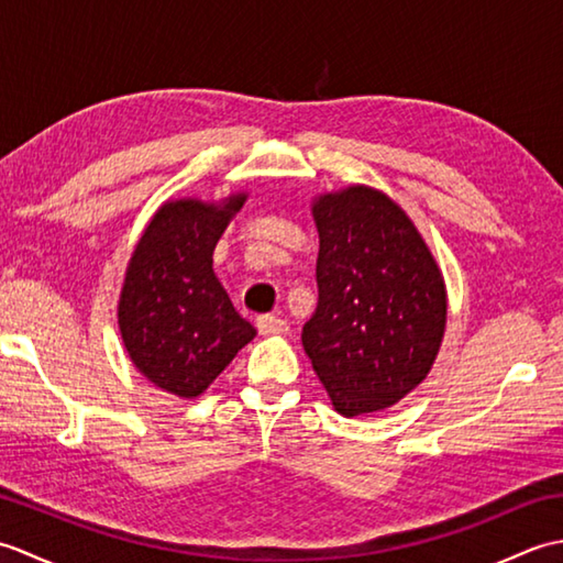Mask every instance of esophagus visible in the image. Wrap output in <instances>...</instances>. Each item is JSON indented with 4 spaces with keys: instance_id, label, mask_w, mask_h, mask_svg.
I'll use <instances>...</instances> for the list:
<instances>
[{
    "instance_id": "34e87169",
    "label": "esophagus",
    "mask_w": 563,
    "mask_h": 563,
    "mask_svg": "<svg viewBox=\"0 0 563 563\" xmlns=\"http://www.w3.org/2000/svg\"><path fill=\"white\" fill-rule=\"evenodd\" d=\"M256 329L261 333H278V331L288 329V324H285L283 319L273 317V314H261V317H256Z\"/></svg>"
}]
</instances>
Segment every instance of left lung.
<instances>
[{"label":"left lung","mask_w":563,"mask_h":563,"mask_svg":"<svg viewBox=\"0 0 563 563\" xmlns=\"http://www.w3.org/2000/svg\"><path fill=\"white\" fill-rule=\"evenodd\" d=\"M314 314L305 353L343 416L406 397L433 365L445 331V283L404 210L373 188L317 200Z\"/></svg>","instance_id":"1"}]
</instances>
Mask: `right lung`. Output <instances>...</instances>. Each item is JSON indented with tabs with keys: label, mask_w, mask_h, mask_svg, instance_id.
I'll list each match as a JSON object with an SVG mask.
<instances>
[{
	"label": "right lung",
	"mask_w": 563,
	"mask_h": 563,
	"mask_svg": "<svg viewBox=\"0 0 563 563\" xmlns=\"http://www.w3.org/2000/svg\"><path fill=\"white\" fill-rule=\"evenodd\" d=\"M244 196L224 208L176 200L154 214L125 273L123 343L154 385L198 397L254 339L212 273V251Z\"/></svg>",
	"instance_id": "add662e5"
}]
</instances>
